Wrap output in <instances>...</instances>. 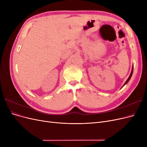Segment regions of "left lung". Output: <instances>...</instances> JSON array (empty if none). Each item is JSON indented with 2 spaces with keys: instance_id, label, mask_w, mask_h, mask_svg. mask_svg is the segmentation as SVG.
Segmentation results:
<instances>
[{
  "instance_id": "obj_1",
  "label": "left lung",
  "mask_w": 147,
  "mask_h": 147,
  "mask_svg": "<svg viewBox=\"0 0 147 147\" xmlns=\"http://www.w3.org/2000/svg\"><path fill=\"white\" fill-rule=\"evenodd\" d=\"M133 69H134V67L132 66V71H131V74H130V75H129V78H127V80H126V82L124 83V85L123 86H124L125 85V84H126V83H127V82L129 81V80L131 79V77H132V73H133Z\"/></svg>"
}]
</instances>
